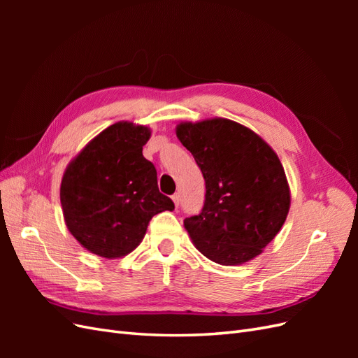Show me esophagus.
Segmentation results:
<instances>
[{"instance_id": "esophagus-1", "label": "esophagus", "mask_w": 358, "mask_h": 358, "mask_svg": "<svg viewBox=\"0 0 358 358\" xmlns=\"http://www.w3.org/2000/svg\"><path fill=\"white\" fill-rule=\"evenodd\" d=\"M171 200H173V203H175V206H176V209L179 208V201H180V196H179V194L176 192L175 194V196H171Z\"/></svg>"}]
</instances>
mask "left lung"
<instances>
[{
	"label": "left lung",
	"mask_w": 358,
	"mask_h": 358,
	"mask_svg": "<svg viewBox=\"0 0 358 358\" xmlns=\"http://www.w3.org/2000/svg\"><path fill=\"white\" fill-rule=\"evenodd\" d=\"M176 136L206 182L201 213L183 221L192 243L222 266L262 254L282 229L291 204L275 150L252 129L225 117L180 122Z\"/></svg>",
	"instance_id": "1"
}]
</instances>
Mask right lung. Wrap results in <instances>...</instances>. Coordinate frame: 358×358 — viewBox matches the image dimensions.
I'll return each mask as SVG.
<instances>
[{"mask_svg": "<svg viewBox=\"0 0 358 358\" xmlns=\"http://www.w3.org/2000/svg\"><path fill=\"white\" fill-rule=\"evenodd\" d=\"M150 129L116 122L94 137L67 166L61 206L69 231L86 251L121 258L140 245L152 216L173 210L157 170L143 157Z\"/></svg>", "mask_w": 358, "mask_h": 358, "instance_id": "right-lung-1", "label": "right lung"}]
</instances>
